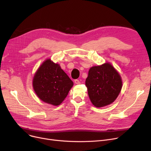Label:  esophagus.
Segmentation results:
<instances>
[{"mask_svg": "<svg viewBox=\"0 0 151 151\" xmlns=\"http://www.w3.org/2000/svg\"><path fill=\"white\" fill-rule=\"evenodd\" d=\"M75 83L76 84H80V80H75Z\"/></svg>", "mask_w": 151, "mask_h": 151, "instance_id": "obj_1", "label": "esophagus"}]
</instances>
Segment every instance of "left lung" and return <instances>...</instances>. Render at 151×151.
<instances>
[{
  "mask_svg": "<svg viewBox=\"0 0 151 151\" xmlns=\"http://www.w3.org/2000/svg\"><path fill=\"white\" fill-rule=\"evenodd\" d=\"M86 86L92 104L97 108L108 105L119 94L122 81L120 75L109 63L91 67Z\"/></svg>",
  "mask_w": 151,
  "mask_h": 151,
  "instance_id": "left-lung-1",
  "label": "left lung"
}]
</instances>
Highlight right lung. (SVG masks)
<instances>
[{
  "mask_svg": "<svg viewBox=\"0 0 151 151\" xmlns=\"http://www.w3.org/2000/svg\"><path fill=\"white\" fill-rule=\"evenodd\" d=\"M33 88L43 101L54 106L59 105L73 86V81L58 63L46 60L36 71Z\"/></svg>",
  "mask_w": 151,
  "mask_h": 151,
  "instance_id": "add662e5",
  "label": "right lung"
}]
</instances>
